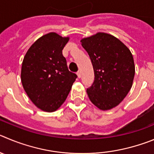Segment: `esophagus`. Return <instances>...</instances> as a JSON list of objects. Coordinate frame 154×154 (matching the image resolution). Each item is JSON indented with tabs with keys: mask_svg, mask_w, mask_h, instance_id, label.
Here are the masks:
<instances>
[{
	"mask_svg": "<svg viewBox=\"0 0 154 154\" xmlns=\"http://www.w3.org/2000/svg\"><path fill=\"white\" fill-rule=\"evenodd\" d=\"M77 77H78L79 78L81 77V71H80V70H78V71H77Z\"/></svg>",
	"mask_w": 154,
	"mask_h": 154,
	"instance_id": "34e87169",
	"label": "esophagus"
}]
</instances>
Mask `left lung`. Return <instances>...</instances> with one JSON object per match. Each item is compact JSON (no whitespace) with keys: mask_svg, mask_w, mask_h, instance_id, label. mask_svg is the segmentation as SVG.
Wrapping results in <instances>:
<instances>
[{"mask_svg":"<svg viewBox=\"0 0 154 154\" xmlns=\"http://www.w3.org/2000/svg\"><path fill=\"white\" fill-rule=\"evenodd\" d=\"M80 42L94 70V82L87 90L89 99L100 110L112 109L132 87L135 74L133 55L122 42L106 32L82 38Z\"/></svg>","mask_w":154,"mask_h":154,"instance_id":"8db88e82","label":"left lung"}]
</instances>
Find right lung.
<instances>
[{
    "mask_svg": "<svg viewBox=\"0 0 154 154\" xmlns=\"http://www.w3.org/2000/svg\"><path fill=\"white\" fill-rule=\"evenodd\" d=\"M69 38L51 32L38 38L24 56L23 87L32 103L44 112L61 107L77 77L69 71L62 54Z\"/></svg>",
    "mask_w": 154,
    "mask_h": 154,
    "instance_id": "obj_1",
    "label": "right lung"
}]
</instances>
